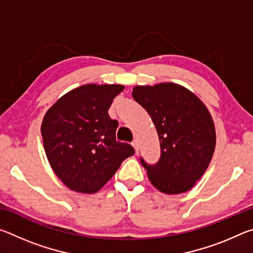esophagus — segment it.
Listing matches in <instances>:
<instances>
[{
  "label": "esophagus",
  "mask_w": 253,
  "mask_h": 253,
  "mask_svg": "<svg viewBox=\"0 0 253 253\" xmlns=\"http://www.w3.org/2000/svg\"><path fill=\"white\" fill-rule=\"evenodd\" d=\"M131 145H132V147L135 148V151H136V153H138V149H139V145H138V142H137V140L135 139L134 142L131 143Z\"/></svg>",
  "instance_id": "34e87169"
}]
</instances>
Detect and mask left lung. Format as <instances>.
Masks as SVG:
<instances>
[{"instance_id":"1","label":"left lung","mask_w":253,"mask_h":253,"mask_svg":"<svg viewBox=\"0 0 253 253\" xmlns=\"http://www.w3.org/2000/svg\"><path fill=\"white\" fill-rule=\"evenodd\" d=\"M132 98L151 116L161 143L156 164L140 157L149 181L165 194L191 190L207 170L215 148L208 108L194 93L172 83L137 85Z\"/></svg>"}]
</instances>
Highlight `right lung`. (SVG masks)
Masks as SVG:
<instances>
[{
	"instance_id": "right-lung-1",
	"label": "right lung",
	"mask_w": 253,
	"mask_h": 253,
	"mask_svg": "<svg viewBox=\"0 0 253 253\" xmlns=\"http://www.w3.org/2000/svg\"><path fill=\"white\" fill-rule=\"evenodd\" d=\"M124 90L121 84H84L60 98L41 126L51 168L65 185L96 193L134 155L131 145L116 140L118 122L108 109Z\"/></svg>"
}]
</instances>
